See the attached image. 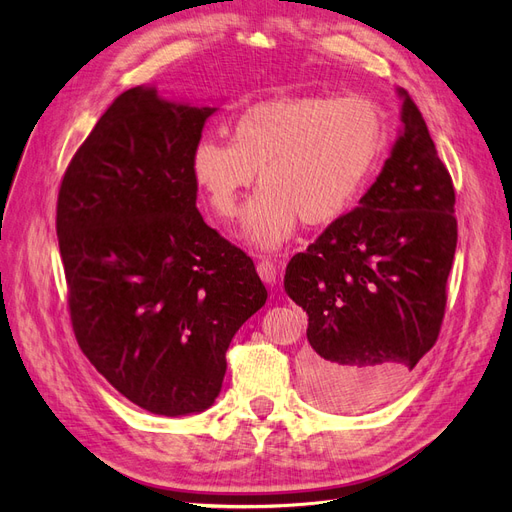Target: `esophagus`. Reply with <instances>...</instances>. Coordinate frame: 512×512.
I'll use <instances>...</instances> for the list:
<instances>
[{
  "label": "esophagus",
  "instance_id": "1",
  "mask_svg": "<svg viewBox=\"0 0 512 512\" xmlns=\"http://www.w3.org/2000/svg\"><path fill=\"white\" fill-rule=\"evenodd\" d=\"M256 271H258L262 282H265V284H275V280H277V265H275L271 258H262L258 262Z\"/></svg>",
  "mask_w": 512,
  "mask_h": 512
}]
</instances>
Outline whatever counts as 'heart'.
I'll use <instances>...</instances> for the list:
<instances>
[{"mask_svg": "<svg viewBox=\"0 0 512 512\" xmlns=\"http://www.w3.org/2000/svg\"><path fill=\"white\" fill-rule=\"evenodd\" d=\"M384 149L378 106L361 96H284L237 117L230 143L203 138L192 151V177L220 222L235 220L260 173L241 237L260 250L284 245L303 220L342 218L361 194Z\"/></svg>", "mask_w": 512, "mask_h": 512, "instance_id": "heart-1", "label": "heart"}]
</instances>
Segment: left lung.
Masks as SVG:
<instances>
[{
    "mask_svg": "<svg viewBox=\"0 0 512 512\" xmlns=\"http://www.w3.org/2000/svg\"><path fill=\"white\" fill-rule=\"evenodd\" d=\"M401 130L359 207L292 256L284 288L307 316V393L363 412L404 386L433 348L457 247L455 188L406 89Z\"/></svg>",
    "mask_w": 512,
    "mask_h": 512,
    "instance_id": "8db88e82",
    "label": "left lung"
}]
</instances>
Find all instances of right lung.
Listing matches in <instances>:
<instances>
[{"instance_id":"obj_1","label":"right lung","mask_w":512,"mask_h":512,"mask_svg":"<svg viewBox=\"0 0 512 512\" xmlns=\"http://www.w3.org/2000/svg\"><path fill=\"white\" fill-rule=\"evenodd\" d=\"M215 106L132 87L74 153L57 198L70 320L83 354L132 404L213 406L226 350L267 301L252 258L196 209L192 151Z\"/></svg>"}]
</instances>
